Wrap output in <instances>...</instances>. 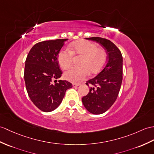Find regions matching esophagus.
<instances>
[{
  "instance_id": "1",
  "label": "esophagus",
  "mask_w": 154,
  "mask_h": 154,
  "mask_svg": "<svg viewBox=\"0 0 154 154\" xmlns=\"http://www.w3.org/2000/svg\"><path fill=\"white\" fill-rule=\"evenodd\" d=\"M79 85H80L79 84L73 83V87H79Z\"/></svg>"
}]
</instances>
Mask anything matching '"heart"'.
<instances>
[{
  "label": "heart",
  "instance_id": "heart-1",
  "mask_svg": "<svg viewBox=\"0 0 154 154\" xmlns=\"http://www.w3.org/2000/svg\"><path fill=\"white\" fill-rule=\"evenodd\" d=\"M73 57H81L79 67H71L64 73V78L73 83H79L84 80L90 73H98L106 65L108 56L102 48L97 47L96 44L85 40H80L70 45V51L62 50L58 56L60 66L66 69L72 65Z\"/></svg>",
  "mask_w": 154,
  "mask_h": 154
}]
</instances>
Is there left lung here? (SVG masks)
Returning <instances> with one entry per match:
<instances>
[{"mask_svg":"<svg viewBox=\"0 0 154 154\" xmlns=\"http://www.w3.org/2000/svg\"><path fill=\"white\" fill-rule=\"evenodd\" d=\"M98 42L106 50L108 62L97 75L88 80V94L82 98L85 108L93 114H102L109 109L119 94L123 80V57L112 41L101 37L86 38Z\"/></svg>","mask_w":154,"mask_h":154,"instance_id":"8db88e82","label":"left lung"}]
</instances>
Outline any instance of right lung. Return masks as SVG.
I'll return each instance as SVG.
<instances>
[{"label":"right lung","mask_w":154,"mask_h":154,"mask_svg":"<svg viewBox=\"0 0 154 154\" xmlns=\"http://www.w3.org/2000/svg\"><path fill=\"white\" fill-rule=\"evenodd\" d=\"M67 38L45 41L35 44L26 60L24 80L27 94L34 104L42 112H50L60 106L66 91L72 87L62 76L58 55ZM54 80L57 83L52 84Z\"/></svg>","instance_id":"obj_1"}]
</instances>
